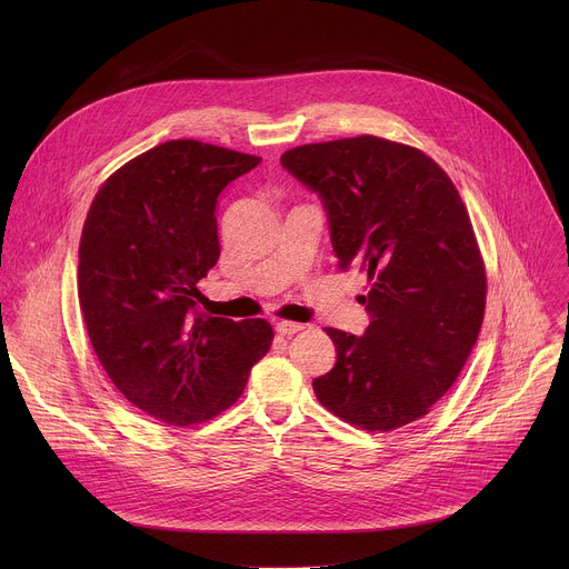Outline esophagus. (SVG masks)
Listing matches in <instances>:
<instances>
[{
  "label": "esophagus",
  "instance_id": "34e87169",
  "mask_svg": "<svg viewBox=\"0 0 569 569\" xmlns=\"http://www.w3.org/2000/svg\"><path fill=\"white\" fill-rule=\"evenodd\" d=\"M277 331L281 333V336H295V333H299V331H303V323H299V321H279L277 323Z\"/></svg>",
  "mask_w": 569,
  "mask_h": 569
}]
</instances>
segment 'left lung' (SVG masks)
Wrapping results in <instances>:
<instances>
[{"instance_id": "obj_1", "label": "left lung", "mask_w": 569, "mask_h": 569, "mask_svg": "<svg viewBox=\"0 0 569 569\" xmlns=\"http://www.w3.org/2000/svg\"><path fill=\"white\" fill-rule=\"evenodd\" d=\"M281 164L321 198L340 268L371 281L365 336L327 329L338 360L312 380L317 400L369 432L426 417L463 369L486 306L452 180L426 152L373 134L297 146Z\"/></svg>"}]
</instances>
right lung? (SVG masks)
<instances>
[{"label": "right lung", "instance_id": "obj_1", "mask_svg": "<svg viewBox=\"0 0 569 569\" xmlns=\"http://www.w3.org/2000/svg\"><path fill=\"white\" fill-rule=\"evenodd\" d=\"M261 157L173 139L130 159L99 189L78 248V299L114 387L152 419L193 426L238 400L270 351L266 319L198 308L220 257L216 204Z\"/></svg>", "mask_w": 569, "mask_h": 569}]
</instances>
